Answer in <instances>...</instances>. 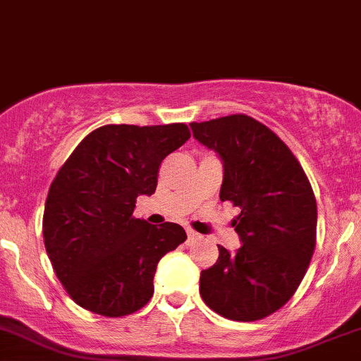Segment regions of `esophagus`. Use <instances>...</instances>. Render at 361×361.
<instances>
[{
    "mask_svg": "<svg viewBox=\"0 0 361 361\" xmlns=\"http://www.w3.org/2000/svg\"><path fill=\"white\" fill-rule=\"evenodd\" d=\"M188 238H189V241H195V239H200L201 235L197 234V232L191 231V228H189V231H188Z\"/></svg>",
    "mask_w": 361,
    "mask_h": 361,
    "instance_id": "34e87169",
    "label": "esophagus"
}]
</instances>
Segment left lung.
Here are the masks:
<instances>
[{
  "instance_id": "left-lung-1",
  "label": "left lung",
  "mask_w": 361,
  "mask_h": 361,
  "mask_svg": "<svg viewBox=\"0 0 361 361\" xmlns=\"http://www.w3.org/2000/svg\"><path fill=\"white\" fill-rule=\"evenodd\" d=\"M195 139L224 164L220 201L241 208L232 220L243 246L200 277L215 313L238 322L272 315L296 293L317 238V201L300 161L267 126L247 115L192 122Z\"/></svg>"
}]
</instances>
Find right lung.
Masks as SVG:
<instances>
[{
  "mask_svg": "<svg viewBox=\"0 0 361 361\" xmlns=\"http://www.w3.org/2000/svg\"><path fill=\"white\" fill-rule=\"evenodd\" d=\"M189 137L185 123L103 126L58 170L42 235L56 277L79 306L123 317L151 300L158 262L188 235L179 224L135 219V200L153 195L164 158Z\"/></svg>",
  "mask_w": 361,
  "mask_h": 361,
  "instance_id": "add662e5",
  "label": "right lung"
}]
</instances>
